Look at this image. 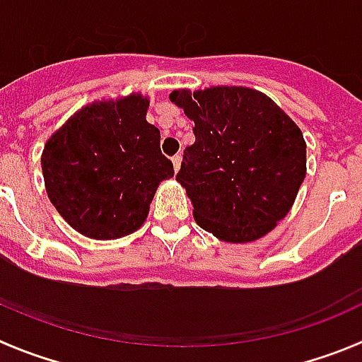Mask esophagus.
Listing matches in <instances>:
<instances>
[{"mask_svg": "<svg viewBox=\"0 0 362 362\" xmlns=\"http://www.w3.org/2000/svg\"><path fill=\"white\" fill-rule=\"evenodd\" d=\"M172 163H174V170L175 172H179V166H181V155H174V157H172Z\"/></svg>", "mask_w": 362, "mask_h": 362, "instance_id": "obj_1", "label": "esophagus"}]
</instances>
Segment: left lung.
I'll use <instances>...</instances> for the list:
<instances>
[{
	"label": "left lung",
	"instance_id": "obj_1",
	"mask_svg": "<svg viewBox=\"0 0 362 362\" xmlns=\"http://www.w3.org/2000/svg\"><path fill=\"white\" fill-rule=\"evenodd\" d=\"M194 122L175 175L202 229L223 242L264 237L291 211L305 179L300 127L262 92L246 86L174 90Z\"/></svg>",
	"mask_w": 362,
	"mask_h": 362
}]
</instances>
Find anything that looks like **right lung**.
I'll return each mask as SVG.
<instances>
[{
  "mask_svg": "<svg viewBox=\"0 0 362 362\" xmlns=\"http://www.w3.org/2000/svg\"><path fill=\"white\" fill-rule=\"evenodd\" d=\"M148 98L95 101L52 134L42 151L49 202L81 235L112 240L136 231L174 164L146 122Z\"/></svg>",
  "mask_w": 362,
  "mask_h": 362,
  "instance_id": "right-lung-1",
  "label": "right lung"
}]
</instances>
